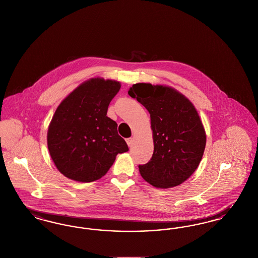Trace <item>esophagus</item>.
Wrapping results in <instances>:
<instances>
[{
	"label": "esophagus",
	"instance_id": "obj_1",
	"mask_svg": "<svg viewBox=\"0 0 258 258\" xmlns=\"http://www.w3.org/2000/svg\"><path fill=\"white\" fill-rule=\"evenodd\" d=\"M126 143H127V145L128 146H133V143H134V139L133 138H129V139H126Z\"/></svg>",
	"mask_w": 258,
	"mask_h": 258
}]
</instances>
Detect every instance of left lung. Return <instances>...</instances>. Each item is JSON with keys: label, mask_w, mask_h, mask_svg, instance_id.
<instances>
[{"label": "left lung", "mask_w": 258, "mask_h": 258, "mask_svg": "<svg viewBox=\"0 0 258 258\" xmlns=\"http://www.w3.org/2000/svg\"><path fill=\"white\" fill-rule=\"evenodd\" d=\"M150 113L154 151L141 175L156 188H171L199 167L206 145L202 120L194 105L171 88L135 84L128 91Z\"/></svg>", "instance_id": "8db88e82"}]
</instances>
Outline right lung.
Returning a JSON list of instances; mask_svg holds the SVG:
<instances>
[{"label": "right lung", "mask_w": 258, "mask_h": 258, "mask_svg": "<svg viewBox=\"0 0 258 258\" xmlns=\"http://www.w3.org/2000/svg\"><path fill=\"white\" fill-rule=\"evenodd\" d=\"M116 81L91 79L62 101L49 125L47 144L56 168L79 182L99 179L128 146L117 133V124L107 116L117 94Z\"/></svg>", "instance_id": "1"}]
</instances>
